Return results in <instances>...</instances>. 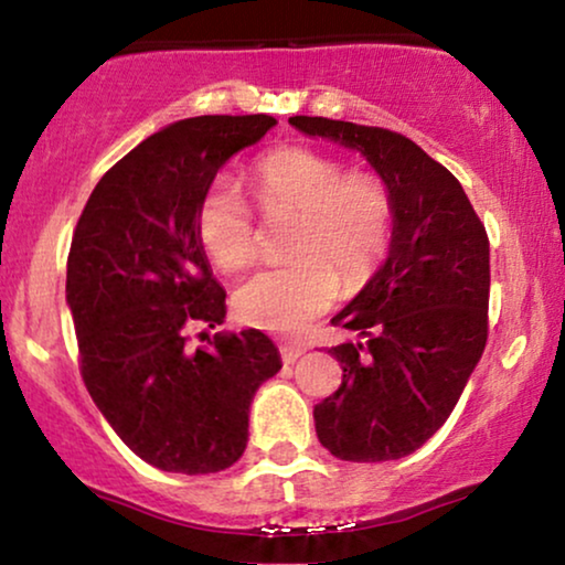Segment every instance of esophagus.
<instances>
[{"instance_id": "esophagus-1", "label": "esophagus", "mask_w": 565, "mask_h": 565, "mask_svg": "<svg viewBox=\"0 0 565 565\" xmlns=\"http://www.w3.org/2000/svg\"><path fill=\"white\" fill-rule=\"evenodd\" d=\"M278 351H281V359H284V364H295V361L302 356V353L307 351L302 343H287L284 341L281 345H278Z\"/></svg>"}]
</instances>
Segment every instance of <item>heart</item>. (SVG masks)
Listing matches in <instances>:
<instances>
[{
    "mask_svg": "<svg viewBox=\"0 0 565 565\" xmlns=\"http://www.w3.org/2000/svg\"><path fill=\"white\" fill-rule=\"evenodd\" d=\"M247 185L266 216H291L287 266L258 270L235 295L247 326L302 333L330 310L338 278L359 289L380 266L393 232V199L370 172H345L335 157L278 147L247 170ZM195 235L216 268L235 274L258 253L250 209L230 180H214L195 209Z\"/></svg>",
    "mask_w": 565,
    "mask_h": 565,
    "instance_id": "heart-1",
    "label": "heart"
}]
</instances>
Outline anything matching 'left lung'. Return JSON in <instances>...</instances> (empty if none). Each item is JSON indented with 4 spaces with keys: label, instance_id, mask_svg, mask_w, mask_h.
<instances>
[{
    "label": "left lung",
    "instance_id": "8db88e82",
    "mask_svg": "<svg viewBox=\"0 0 565 565\" xmlns=\"http://www.w3.org/2000/svg\"><path fill=\"white\" fill-rule=\"evenodd\" d=\"M289 124L364 154L393 199L385 266L330 320L364 341L328 351L343 380L315 405V431L338 460H401L439 431L486 349V227L460 180L403 134L320 116Z\"/></svg>",
    "mask_w": 565,
    "mask_h": 565
}]
</instances>
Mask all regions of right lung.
I'll return each mask as SVG.
<instances>
[{"label":"right lung","mask_w":565,"mask_h":565,"mask_svg":"<svg viewBox=\"0 0 565 565\" xmlns=\"http://www.w3.org/2000/svg\"><path fill=\"white\" fill-rule=\"evenodd\" d=\"M270 126L266 113L199 116L152 134L105 172L74 230L66 305L82 380L124 445L160 470L235 465L255 390L281 370L255 328L191 343L193 328L227 315L195 209L216 170Z\"/></svg>","instance_id":"right-lung-1"}]
</instances>
